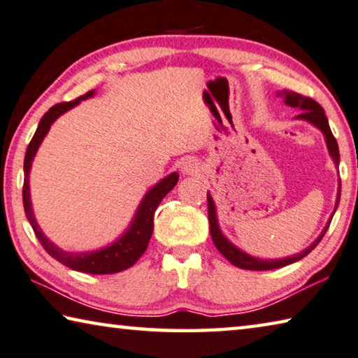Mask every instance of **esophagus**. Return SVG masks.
Instances as JSON below:
<instances>
[{
  "instance_id": "34e87169",
  "label": "esophagus",
  "mask_w": 358,
  "mask_h": 358,
  "mask_svg": "<svg viewBox=\"0 0 358 358\" xmlns=\"http://www.w3.org/2000/svg\"><path fill=\"white\" fill-rule=\"evenodd\" d=\"M182 173L184 174H196V173H200V165H198L196 160H192V158H189V160H185L182 163Z\"/></svg>"
}]
</instances>
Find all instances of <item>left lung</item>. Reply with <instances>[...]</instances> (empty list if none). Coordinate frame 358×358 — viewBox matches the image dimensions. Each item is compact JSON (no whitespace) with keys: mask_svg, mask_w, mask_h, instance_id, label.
Listing matches in <instances>:
<instances>
[{"mask_svg":"<svg viewBox=\"0 0 358 358\" xmlns=\"http://www.w3.org/2000/svg\"><path fill=\"white\" fill-rule=\"evenodd\" d=\"M278 96H282L284 98V103L287 104V106L298 108V109L301 110V113L296 115V119H301V120L309 122V124H313L314 127H317L319 130L324 133L328 152H330V157L333 158V162H335V165L338 166L339 165L338 143H336L335 136H333V133L330 130V125H328V119H327V115H325L324 109H322L320 104L317 101H314L313 98H308V96H304V95H300V93L292 92V90L279 92ZM339 196H341V180H339V187H338L335 209H333L331 217H330V220L327 222L324 231L319 234V238L315 239V241L311 245H309V248H306L303 252H300V254H296V255L285 257V259H279V260H262V259H257V257H252L249 254H245V252H243L241 249H238L236 245L228 241V239L224 236V233L220 231L219 222H217V213H215V204L213 201V196H210L209 193H208V217H209L210 236H213V241L215 244V248H217V250L234 266H238V268H241V269H252V271H265V269L282 268V266L290 265V263H295L298 260H301L303 257H306L309 252H311L315 248V245H317L322 241V238H324V234L327 233L328 227H330V222L333 219V215H335V210H336L338 204H339Z\"/></svg>","mask_w":358,"mask_h":358,"instance_id":"left-lung-1","label":"left lung"}]
</instances>
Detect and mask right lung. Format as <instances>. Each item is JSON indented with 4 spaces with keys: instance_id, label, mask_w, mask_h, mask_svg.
Returning <instances> with one entry per match:
<instances>
[{
    "instance_id": "obj_1",
    "label": "right lung",
    "mask_w": 358,
    "mask_h": 358,
    "mask_svg": "<svg viewBox=\"0 0 358 358\" xmlns=\"http://www.w3.org/2000/svg\"><path fill=\"white\" fill-rule=\"evenodd\" d=\"M95 95V90H90L85 95L76 98L74 101L68 103H58L55 106H52L41 119L38 130L31 138L30 144H28L27 154H25V162H23V171H25V179H23V208H25L27 219L33 227L34 234L39 239V243L43 244L47 254L54 257L57 262L63 263L64 266L76 269V271L80 273H89V274H113L124 271V269L133 266L134 263L139 260V257L144 254L145 249H148L152 231H154V214L158 204L162 203L163 198H165L169 192L174 189V185L178 184L179 174L171 173L166 176L165 179H162L157 185L152 187V189L145 193L143 201H141L139 208L134 214V219L131 225L128 227V230L122 234V236L117 239L108 248L92 250V252H66L49 241L45 234L41 230L36 219H34L33 208H31V200H30V169L33 158L36 155L41 143L47 133L50 130V125L60 117L62 114L66 113L74 106L82 101V99H87Z\"/></svg>"
}]
</instances>
